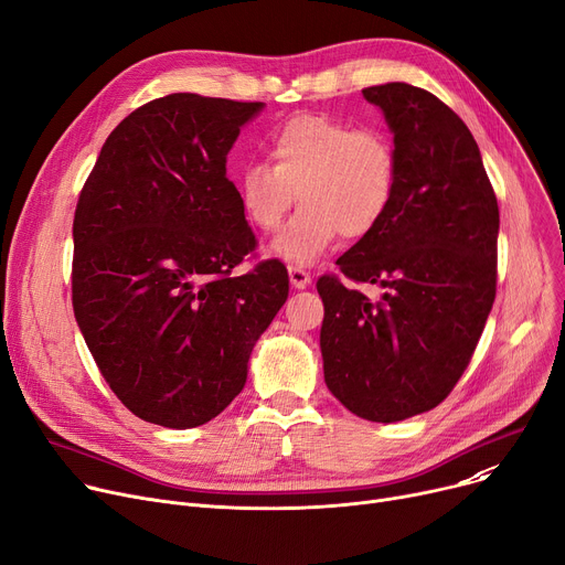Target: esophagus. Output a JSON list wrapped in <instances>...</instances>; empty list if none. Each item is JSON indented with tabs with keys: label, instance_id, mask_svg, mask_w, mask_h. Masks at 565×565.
<instances>
[{
	"label": "esophagus",
	"instance_id": "obj_1",
	"mask_svg": "<svg viewBox=\"0 0 565 565\" xmlns=\"http://www.w3.org/2000/svg\"><path fill=\"white\" fill-rule=\"evenodd\" d=\"M288 279H290V286L292 288H307L311 284V275L307 270H302V267H288Z\"/></svg>",
	"mask_w": 565,
	"mask_h": 565
}]
</instances>
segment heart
I'll return each instance as SVG.
<instances>
[{
  "label": "heart",
  "mask_w": 565,
  "mask_h": 565,
  "mask_svg": "<svg viewBox=\"0 0 565 565\" xmlns=\"http://www.w3.org/2000/svg\"><path fill=\"white\" fill-rule=\"evenodd\" d=\"M270 164L237 175V196L252 226L275 231L295 196L302 207L267 247L288 265H313L337 237L373 233L396 199L398 158L377 128H352L328 114H298L273 135Z\"/></svg>",
  "instance_id": "obj_1"
}]
</instances>
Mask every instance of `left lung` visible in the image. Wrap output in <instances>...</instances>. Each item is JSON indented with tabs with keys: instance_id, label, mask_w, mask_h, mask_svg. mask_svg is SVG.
Masks as SVG:
<instances>
[{
	"instance_id": "8db88e82",
	"label": "left lung",
	"mask_w": 565,
	"mask_h": 565,
	"mask_svg": "<svg viewBox=\"0 0 565 565\" xmlns=\"http://www.w3.org/2000/svg\"><path fill=\"white\" fill-rule=\"evenodd\" d=\"M394 135L396 199L339 260L377 300L320 277L328 390L358 417L396 424L451 394L490 316L499 207L462 118L405 82L364 88Z\"/></svg>"
}]
</instances>
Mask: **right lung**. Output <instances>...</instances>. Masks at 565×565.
Returning a JSON list of instances; mask_svg holds the SVG:
<instances>
[{
    "mask_svg": "<svg viewBox=\"0 0 565 565\" xmlns=\"http://www.w3.org/2000/svg\"><path fill=\"white\" fill-rule=\"evenodd\" d=\"M263 103L171 94L114 128L73 222V311L111 387L148 424L185 430L243 392L288 298L284 263L235 277L256 247L226 156Z\"/></svg>",
    "mask_w": 565,
    "mask_h": 565,
    "instance_id": "add662e5",
    "label": "right lung"
}]
</instances>
